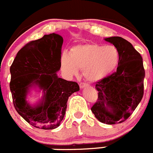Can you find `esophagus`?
I'll return each instance as SVG.
<instances>
[{
	"label": "esophagus",
	"mask_w": 153,
	"mask_h": 153,
	"mask_svg": "<svg viewBox=\"0 0 153 153\" xmlns=\"http://www.w3.org/2000/svg\"><path fill=\"white\" fill-rule=\"evenodd\" d=\"M89 86V84L87 83V82H81L80 83H79V86H80V88H84V87H86V86Z\"/></svg>",
	"instance_id": "esophagus-1"
}]
</instances>
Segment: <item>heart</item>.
<instances>
[{
    "instance_id": "obj_1",
    "label": "heart",
    "mask_w": 153,
    "mask_h": 153,
    "mask_svg": "<svg viewBox=\"0 0 153 153\" xmlns=\"http://www.w3.org/2000/svg\"><path fill=\"white\" fill-rule=\"evenodd\" d=\"M70 56L61 55V67L69 75H77L82 70L84 76L96 82L111 74L120 61V54L114 45L103 46L98 43H83L70 50Z\"/></svg>"
}]
</instances>
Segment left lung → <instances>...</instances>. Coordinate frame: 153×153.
<instances>
[{
	"mask_svg": "<svg viewBox=\"0 0 153 153\" xmlns=\"http://www.w3.org/2000/svg\"><path fill=\"white\" fill-rule=\"evenodd\" d=\"M105 40L117 48L120 61L115 72L96 82L98 99L91 111L100 122L115 124L125 121L142 100L145 70L140 54L128 41L118 36Z\"/></svg>",
	"mask_w": 153,
	"mask_h": 153,
	"instance_id": "obj_1",
	"label": "left lung"
}]
</instances>
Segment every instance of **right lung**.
Masks as SVG:
<instances>
[{"label": "right lung", "mask_w": 153, "mask_h": 153, "mask_svg": "<svg viewBox=\"0 0 153 153\" xmlns=\"http://www.w3.org/2000/svg\"><path fill=\"white\" fill-rule=\"evenodd\" d=\"M63 38L54 33L31 41L18 51L10 66V89L18 114L36 128L52 130L65 115L68 98L79 90L77 82L57 77L61 68ZM38 84L45 91L44 101L32 108L25 102L27 87Z\"/></svg>", "instance_id": "1"}]
</instances>
